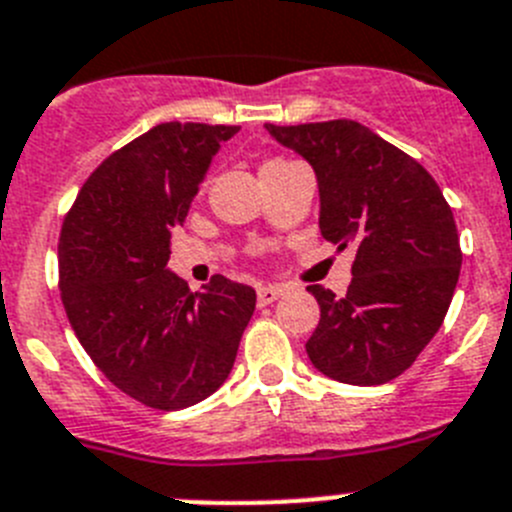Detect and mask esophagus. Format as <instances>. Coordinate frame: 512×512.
Masks as SVG:
<instances>
[{"label": "esophagus", "instance_id": "esophagus-1", "mask_svg": "<svg viewBox=\"0 0 512 512\" xmlns=\"http://www.w3.org/2000/svg\"><path fill=\"white\" fill-rule=\"evenodd\" d=\"M283 293V285H260V288H257V303H260V306H270V303L278 301Z\"/></svg>", "mask_w": 512, "mask_h": 512}]
</instances>
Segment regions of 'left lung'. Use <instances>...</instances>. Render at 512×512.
Returning a JSON list of instances; mask_svg holds the SVG:
<instances>
[{
  "instance_id": "8db88e82",
  "label": "left lung",
  "mask_w": 512,
  "mask_h": 512,
  "mask_svg": "<svg viewBox=\"0 0 512 512\" xmlns=\"http://www.w3.org/2000/svg\"><path fill=\"white\" fill-rule=\"evenodd\" d=\"M265 130L316 173L321 237L357 247L347 296L308 285L321 308L308 359L347 385L390 382L434 339L457 288L462 250L444 193L421 163L352 119Z\"/></svg>"
}]
</instances>
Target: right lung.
<instances>
[{"label": "right lung", "mask_w": 512, "mask_h": 512, "mask_svg": "<svg viewBox=\"0 0 512 512\" xmlns=\"http://www.w3.org/2000/svg\"><path fill=\"white\" fill-rule=\"evenodd\" d=\"M239 127L165 122L91 173L61 229V296L78 342L122 393L181 411L222 388L255 288L214 275L201 293L168 267L222 142Z\"/></svg>", "instance_id": "1"}]
</instances>
